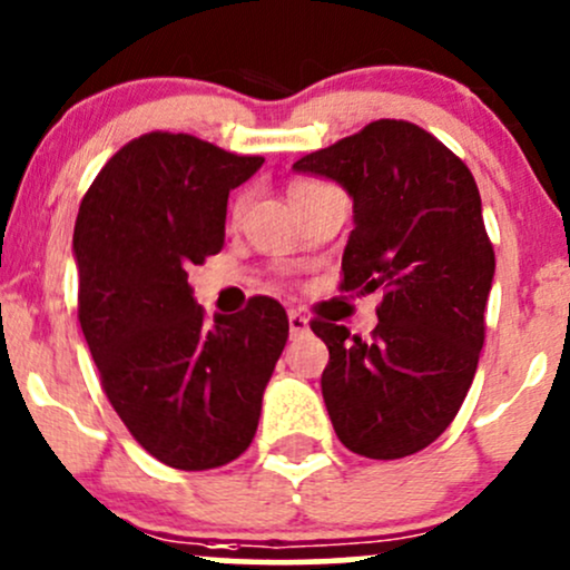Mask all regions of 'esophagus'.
Instances as JSON below:
<instances>
[{"label":"esophagus","instance_id":"34e87169","mask_svg":"<svg viewBox=\"0 0 570 570\" xmlns=\"http://www.w3.org/2000/svg\"><path fill=\"white\" fill-rule=\"evenodd\" d=\"M287 325H291V336H298L304 331H309V317L302 315L298 309H291L287 312Z\"/></svg>","mask_w":570,"mask_h":570}]
</instances>
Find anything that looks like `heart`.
<instances>
[{"mask_svg": "<svg viewBox=\"0 0 570 570\" xmlns=\"http://www.w3.org/2000/svg\"><path fill=\"white\" fill-rule=\"evenodd\" d=\"M320 188H325V185L317 180H293L291 183V199H293V204H298L302 199H306V196L317 194ZM234 213H242V202H236Z\"/></svg>", "mask_w": 570, "mask_h": 570, "instance_id": "heart-1", "label": "heart"}]
</instances>
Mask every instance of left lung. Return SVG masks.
<instances>
[{
    "label": "left lung",
    "instance_id": "left-lung-1",
    "mask_svg": "<svg viewBox=\"0 0 570 570\" xmlns=\"http://www.w3.org/2000/svg\"><path fill=\"white\" fill-rule=\"evenodd\" d=\"M293 169L353 196L342 291H385L371 338L312 320L328 347L320 387L336 436L363 458L414 455L455 420L484 344L495 253L474 175L433 134L390 118Z\"/></svg>",
    "mask_w": 570,
    "mask_h": 570
}]
</instances>
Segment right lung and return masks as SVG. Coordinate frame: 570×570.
<instances>
[{"instance_id":"1","label":"right lung","mask_w":570,"mask_h":570,"mask_svg":"<svg viewBox=\"0 0 570 570\" xmlns=\"http://www.w3.org/2000/svg\"><path fill=\"white\" fill-rule=\"evenodd\" d=\"M261 164L190 134H142L96 175L75 220L78 317L101 387L171 469H217L250 446L287 342L274 298L209 325L188 285V268L220 253L228 194Z\"/></svg>"}]
</instances>
